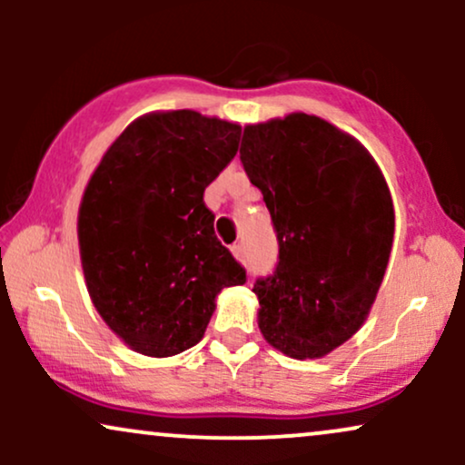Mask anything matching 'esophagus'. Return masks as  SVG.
Masks as SVG:
<instances>
[{
    "label": "esophagus",
    "mask_w": 465,
    "mask_h": 465,
    "mask_svg": "<svg viewBox=\"0 0 465 465\" xmlns=\"http://www.w3.org/2000/svg\"><path fill=\"white\" fill-rule=\"evenodd\" d=\"M232 253H233V258H236V260H244V244L242 242L232 244Z\"/></svg>",
    "instance_id": "esophagus-1"
}]
</instances>
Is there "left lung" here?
Masks as SVG:
<instances>
[{
    "instance_id": "8db88e82",
    "label": "left lung",
    "mask_w": 465,
    "mask_h": 465,
    "mask_svg": "<svg viewBox=\"0 0 465 465\" xmlns=\"http://www.w3.org/2000/svg\"><path fill=\"white\" fill-rule=\"evenodd\" d=\"M240 162L280 244L258 277V325L275 350L322 359L365 322L393 242V203L371 154L317 115L244 126Z\"/></svg>"
}]
</instances>
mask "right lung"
<instances>
[{
    "label": "right lung",
    "mask_w": 465,
    "mask_h": 465,
    "mask_svg": "<svg viewBox=\"0 0 465 465\" xmlns=\"http://www.w3.org/2000/svg\"><path fill=\"white\" fill-rule=\"evenodd\" d=\"M240 131L190 109L143 115L89 179L78 212L84 280L100 317L140 354L199 343L218 292L247 282L203 201Z\"/></svg>",
    "instance_id": "1"
}]
</instances>
